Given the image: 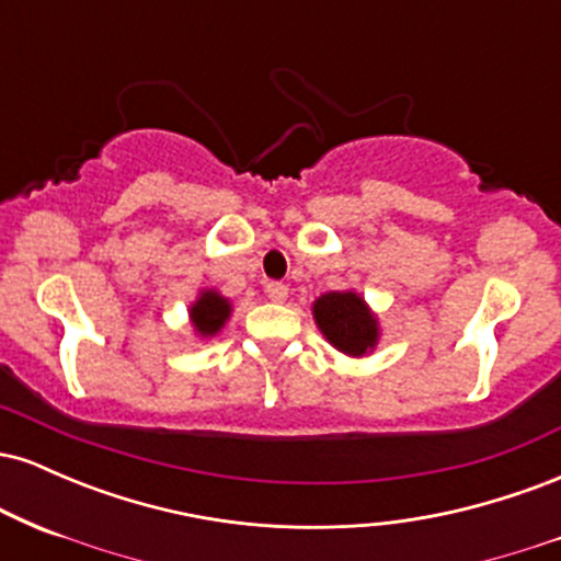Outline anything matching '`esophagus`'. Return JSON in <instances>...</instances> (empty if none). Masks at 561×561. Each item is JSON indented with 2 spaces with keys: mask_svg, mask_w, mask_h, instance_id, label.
<instances>
[{
  "mask_svg": "<svg viewBox=\"0 0 561 561\" xmlns=\"http://www.w3.org/2000/svg\"><path fill=\"white\" fill-rule=\"evenodd\" d=\"M266 298L274 300V302H285L287 300V285H282V282H268Z\"/></svg>",
  "mask_w": 561,
  "mask_h": 561,
  "instance_id": "obj_1",
  "label": "esophagus"
}]
</instances>
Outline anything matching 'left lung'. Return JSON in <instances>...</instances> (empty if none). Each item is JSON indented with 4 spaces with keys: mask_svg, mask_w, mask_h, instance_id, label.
Returning <instances> with one entry per match:
<instances>
[{
    "mask_svg": "<svg viewBox=\"0 0 561 561\" xmlns=\"http://www.w3.org/2000/svg\"><path fill=\"white\" fill-rule=\"evenodd\" d=\"M311 313L327 343L351 358L371 356L382 340L379 317L356 289H332L319 295Z\"/></svg>",
    "mask_w": 561,
    "mask_h": 561,
    "instance_id": "left-lung-1",
    "label": "left lung"
}]
</instances>
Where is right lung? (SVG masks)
<instances>
[{"label":"right lung","instance_id":"obj_1","mask_svg":"<svg viewBox=\"0 0 561 561\" xmlns=\"http://www.w3.org/2000/svg\"><path fill=\"white\" fill-rule=\"evenodd\" d=\"M186 311H190V324H192V332H195V337L210 340L227 327L234 306H231L227 295L218 293L216 287H205L199 289L197 298L190 302Z\"/></svg>","mask_w":561,"mask_h":561}]
</instances>
